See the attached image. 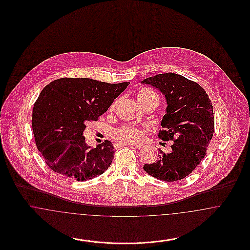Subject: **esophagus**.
<instances>
[{"label":"esophagus","mask_w":250,"mask_h":250,"mask_svg":"<svg viewBox=\"0 0 250 250\" xmlns=\"http://www.w3.org/2000/svg\"><path fill=\"white\" fill-rule=\"evenodd\" d=\"M129 146H131V147H135V148H137V149H142L143 147V144H132V143H130V144H128Z\"/></svg>","instance_id":"1"}]
</instances>
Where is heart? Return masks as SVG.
<instances>
[{
    "label": "heart",
    "instance_id": "heart-1",
    "mask_svg": "<svg viewBox=\"0 0 250 250\" xmlns=\"http://www.w3.org/2000/svg\"><path fill=\"white\" fill-rule=\"evenodd\" d=\"M152 98H157V95L154 91L150 89H143L138 94V99L141 105H143L147 100ZM115 107H116V103H113L109 107V110L113 111ZM111 135L117 141L125 142V143H136L142 139L143 131L134 125H124L120 127L113 129Z\"/></svg>",
    "mask_w": 250,
    "mask_h": 250
}]
</instances>
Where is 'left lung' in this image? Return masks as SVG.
<instances>
[{"label":"left lung","instance_id":"left-lung-1","mask_svg":"<svg viewBox=\"0 0 250 250\" xmlns=\"http://www.w3.org/2000/svg\"><path fill=\"white\" fill-rule=\"evenodd\" d=\"M142 83L151 85L165 95L167 113L161 121L163 129L158 132V138L173 142L170 153L159 150L157 161L144 164L143 169L165 182L184 179L199 166L213 138L212 102L201 85L175 73L158 74Z\"/></svg>","mask_w":250,"mask_h":250}]
</instances>
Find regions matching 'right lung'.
Returning <instances> with one entry per match:
<instances>
[{
    "label": "right lung",
    "mask_w": 250,
    "mask_h": 250,
    "mask_svg": "<svg viewBox=\"0 0 250 250\" xmlns=\"http://www.w3.org/2000/svg\"><path fill=\"white\" fill-rule=\"evenodd\" d=\"M128 84L61 78L42 90L33 108L32 126L36 147L51 170L82 182L107 170L114 158L112 143L105 141L92 149L83 132Z\"/></svg>",
    "instance_id": "add662e5"
}]
</instances>
